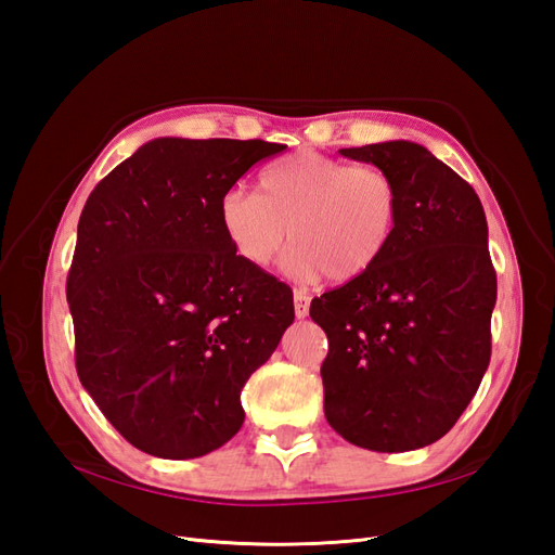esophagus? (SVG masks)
<instances>
[{"label": "esophagus", "mask_w": 555, "mask_h": 555, "mask_svg": "<svg viewBox=\"0 0 555 555\" xmlns=\"http://www.w3.org/2000/svg\"><path fill=\"white\" fill-rule=\"evenodd\" d=\"M294 312L298 319H306L310 312V296L306 292H294Z\"/></svg>", "instance_id": "34e87169"}]
</instances>
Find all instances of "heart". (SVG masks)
<instances>
[{"mask_svg":"<svg viewBox=\"0 0 555 555\" xmlns=\"http://www.w3.org/2000/svg\"><path fill=\"white\" fill-rule=\"evenodd\" d=\"M396 217L398 192L389 176L317 153L280 159L261 171L259 192L233 188L220 201L233 251L263 268L292 236L284 271L300 282L365 275L389 247Z\"/></svg>","mask_w":555,"mask_h":555,"instance_id":"1","label":"heart"}]
</instances>
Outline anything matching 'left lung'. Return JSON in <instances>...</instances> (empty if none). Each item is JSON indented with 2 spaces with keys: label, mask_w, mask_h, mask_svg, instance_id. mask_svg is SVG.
<instances>
[{
  "label": "left lung",
  "mask_w": 555,
  "mask_h": 555,
  "mask_svg": "<svg viewBox=\"0 0 555 555\" xmlns=\"http://www.w3.org/2000/svg\"><path fill=\"white\" fill-rule=\"evenodd\" d=\"M398 192L393 236L365 275L312 300L324 328V414L351 444L396 453L438 442L491 361L498 280L475 190L412 141L343 147Z\"/></svg>",
  "instance_id": "8db88e82"
}]
</instances>
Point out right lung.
Here are the masks:
<instances>
[{
    "mask_svg": "<svg viewBox=\"0 0 555 555\" xmlns=\"http://www.w3.org/2000/svg\"><path fill=\"white\" fill-rule=\"evenodd\" d=\"M287 145L143 143L92 190L66 280L80 384L127 442L198 459L245 422L241 391L294 322L284 282L243 261L220 201Z\"/></svg>",
    "mask_w": 555,
    "mask_h": 555,
    "instance_id": "1",
    "label": "right lung"
}]
</instances>
